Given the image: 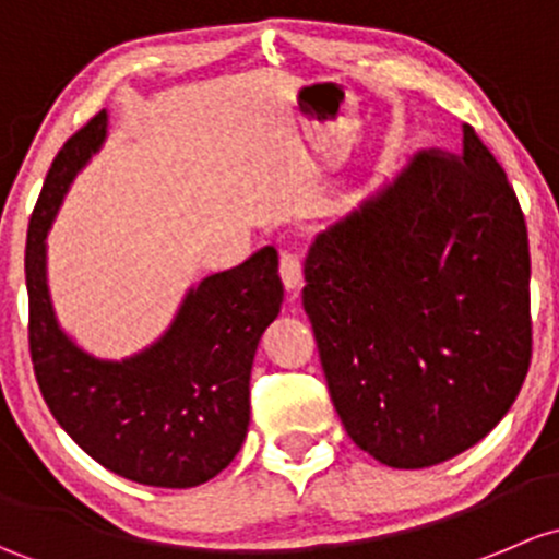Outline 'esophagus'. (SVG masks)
Masks as SVG:
<instances>
[{
	"label": "esophagus",
	"instance_id": "obj_1",
	"mask_svg": "<svg viewBox=\"0 0 559 559\" xmlns=\"http://www.w3.org/2000/svg\"><path fill=\"white\" fill-rule=\"evenodd\" d=\"M280 277H282V285H285V290H287V298H290V301H296L298 293H301V287H304V274H301V261H298L296 255H290V252H282Z\"/></svg>",
	"mask_w": 559,
	"mask_h": 559
}]
</instances>
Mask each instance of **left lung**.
Segmentation results:
<instances>
[{"label": "left lung", "mask_w": 559, "mask_h": 559, "mask_svg": "<svg viewBox=\"0 0 559 559\" xmlns=\"http://www.w3.org/2000/svg\"><path fill=\"white\" fill-rule=\"evenodd\" d=\"M304 312L344 430L390 468L485 439L531 366V247L514 188L463 123L314 234Z\"/></svg>", "instance_id": "left-lung-1"}]
</instances>
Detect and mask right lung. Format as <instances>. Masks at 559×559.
Wrapping results in <instances>:
<instances>
[{
    "mask_svg": "<svg viewBox=\"0 0 559 559\" xmlns=\"http://www.w3.org/2000/svg\"><path fill=\"white\" fill-rule=\"evenodd\" d=\"M107 109L56 155L26 234L28 347L56 423L123 479L186 490L221 474L245 444L250 371L282 307L274 247L191 285L166 331L129 358L80 347L48 285V234L74 177L107 140Z\"/></svg>",
    "mask_w": 559,
    "mask_h": 559,
    "instance_id": "1",
    "label": "right lung"
}]
</instances>
